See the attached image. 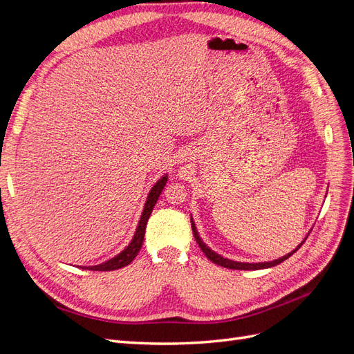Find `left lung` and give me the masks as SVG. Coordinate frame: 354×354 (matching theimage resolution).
<instances>
[{
    "label": "left lung",
    "mask_w": 354,
    "mask_h": 354,
    "mask_svg": "<svg viewBox=\"0 0 354 354\" xmlns=\"http://www.w3.org/2000/svg\"><path fill=\"white\" fill-rule=\"evenodd\" d=\"M192 230H194V236H195V239H196V242H198V245H199V248L202 250L203 254L207 255L208 260H211L212 263H216V264H218V266H221V267H226V269H233V270H260V269H269V267L281 264L282 261H285L286 259H289V257H291L295 251H298L299 246H301V245L306 242V239H307V238H306L301 243H299L292 252H289V254L281 257V259H277V260H274V261H264V263H239V261H233V260H229V259H223L221 255H218L217 252H214L212 250H209L208 246H207L205 243H203V241L201 239L199 233H198V230H196L195 223H194V218H192Z\"/></svg>",
    "instance_id": "8db88e82"
}]
</instances>
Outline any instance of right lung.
Instances as JSON below:
<instances>
[{
	"label": "right lung",
	"instance_id": "right-lung-1",
	"mask_svg": "<svg viewBox=\"0 0 354 354\" xmlns=\"http://www.w3.org/2000/svg\"><path fill=\"white\" fill-rule=\"evenodd\" d=\"M167 180H168V176L165 174L164 177H160L155 186L151 189V192H149L147 195V199H146V203H145V208H143V212H142V217L140 220H138V226L136 229V233L134 236L131 239V242L128 243L127 248L124 251H121L118 255H115L113 259L104 261L102 264H97V266H88V267H82V269H90V270H99V272H109V270H118L121 269V267H125L130 264L134 259L136 255L138 254V251H140L142 245H143V239H145V232H146V224H147V220L149 217H151V214L153 211V207L155 203L160 195V192L164 190L165 185H167Z\"/></svg>",
	"mask_w": 354,
	"mask_h": 354
}]
</instances>
